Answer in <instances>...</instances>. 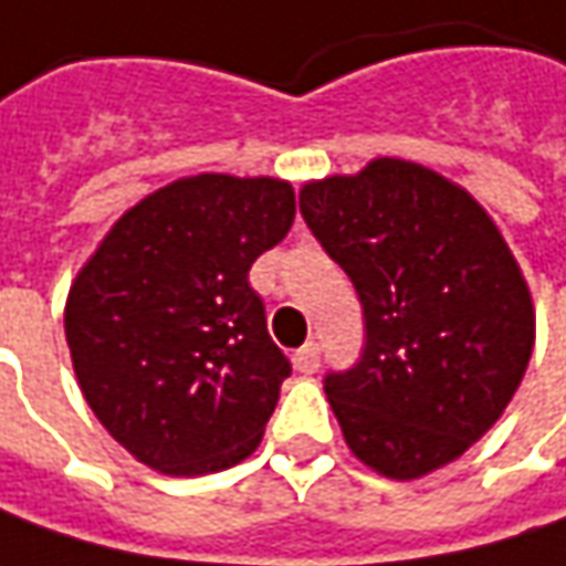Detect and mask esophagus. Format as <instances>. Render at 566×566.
<instances>
[{
    "label": "esophagus",
    "mask_w": 566,
    "mask_h": 566,
    "mask_svg": "<svg viewBox=\"0 0 566 566\" xmlns=\"http://www.w3.org/2000/svg\"><path fill=\"white\" fill-rule=\"evenodd\" d=\"M294 369L303 373V376H313V373L319 369V344L316 342L303 344L301 350L294 354Z\"/></svg>",
    "instance_id": "esophagus-1"
}]
</instances>
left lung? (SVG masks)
<instances>
[{"instance_id": "left-lung-1", "label": "left lung", "mask_w": 566, "mask_h": 566, "mask_svg": "<svg viewBox=\"0 0 566 566\" xmlns=\"http://www.w3.org/2000/svg\"><path fill=\"white\" fill-rule=\"evenodd\" d=\"M301 212L363 303L360 363L325 376L350 454L398 482L436 473L495 426L533 357L520 263L463 187L407 159L306 181Z\"/></svg>"}]
</instances>
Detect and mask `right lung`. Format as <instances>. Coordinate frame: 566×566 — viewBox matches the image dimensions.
Here are the masks:
<instances>
[{"mask_svg": "<svg viewBox=\"0 0 566 566\" xmlns=\"http://www.w3.org/2000/svg\"><path fill=\"white\" fill-rule=\"evenodd\" d=\"M294 209L282 178H178L130 206L71 282L77 385L149 470L206 476L260 448L291 363L247 272Z\"/></svg>", "mask_w": 566, "mask_h": 566, "instance_id": "1", "label": "right lung"}]
</instances>
